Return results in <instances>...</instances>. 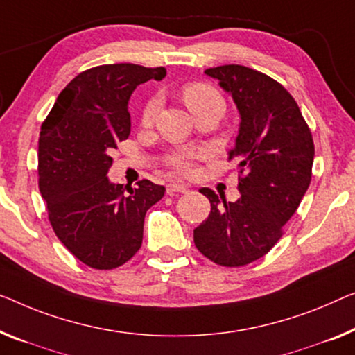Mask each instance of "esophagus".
Masks as SVG:
<instances>
[{
	"instance_id": "esophagus-1",
	"label": "esophagus",
	"mask_w": 355,
	"mask_h": 355,
	"mask_svg": "<svg viewBox=\"0 0 355 355\" xmlns=\"http://www.w3.org/2000/svg\"><path fill=\"white\" fill-rule=\"evenodd\" d=\"M188 191V187L183 183H168L167 184V193L172 194V193H187Z\"/></svg>"
}]
</instances>
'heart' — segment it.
Wrapping results in <instances>:
<instances>
[{"label":"heart","mask_w":355,"mask_h":355,"mask_svg":"<svg viewBox=\"0 0 355 355\" xmlns=\"http://www.w3.org/2000/svg\"><path fill=\"white\" fill-rule=\"evenodd\" d=\"M183 100L191 113L198 108L205 107V105H211V103L223 105V100H221L220 94L216 92L214 87H210L209 84H202V83H193V84H188V86H184ZM159 105L161 103L157 98L148 100V103L144 108V113H141V123L145 125H150L155 123L157 111H159ZM200 153H180V155L173 156L172 162L180 172H191L193 161L198 159Z\"/></svg>","instance_id":"b5f03b06"}]
</instances>
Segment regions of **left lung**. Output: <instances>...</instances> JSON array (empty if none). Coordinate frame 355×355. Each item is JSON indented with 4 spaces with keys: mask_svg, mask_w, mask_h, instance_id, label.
Here are the masks:
<instances>
[{
    "mask_svg": "<svg viewBox=\"0 0 355 355\" xmlns=\"http://www.w3.org/2000/svg\"><path fill=\"white\" fill-rule=\"evenodd\" d=\"M239 111V132L230 159L237 161L241 198L199 191L210 214L194 230L198 250L221 266H244L271 250L282 237L311 183L313 135L295 98L272 78L242 65L209 68Z\"/></svg>",
    "mask_w": 355,
    "mask_h": 355,
    "instance_id": "obj_1",
    "label": "left lung"
}]
</instances>
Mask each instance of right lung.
Masks as SVG:
<instances>
[{
    "mask_svg": "<svg viewBox=\"0 0 355 355\" xmlns=\"http://www.w3.org/2000/svg\"><path fill=\"white\" fill-rule=\"evenodd\" d=\"M166 68L102 65L68 83L41 125L40 191L60 242L87 266L118 268L139 252L146 210L166 188L150 180L123 187L108 178L111 150L130 134L129 100Z\"/></svg>",
    "mask_w": 355,
    "mask_h": 355,
    "instance_id": "add662e5",
    "label": "right lung"
}]
</instances>
